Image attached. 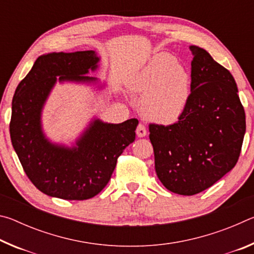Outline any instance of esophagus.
I'll return each mask as SVG.
<instances>
[{
	"mask_svg": "<svg viewBox=\"0 0 254 254\" xmlns=\"http://www.w3.org/2000/svg\"><path fill=\"white\" fill-rule=\"evenodd\" d=\"M136 135L139 137H143L147 135V128L143 126V124H139L136 127Z\"/></svg>",
	"mask_w": 254,
	"mask_h": 254,
	"instance_id": "obj_1",
	"label": "esophagus"
}]
</instances>
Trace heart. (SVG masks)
<instances>
[{"mask_svg": "<svg viewBox=\"0 0 254 254\" xmlns=\"http://www.w3.org/2000/svg\"><path fill=\"white\" fill-rule=\"evenodd\" d=\"M191 78L173 55L160 53L127 81L128 91L143 96L142 112L154 122L170 124L182 118L190 97Z\"/></svg>", "mask_w": 254, "mask_h": 254, "instance_id": "obj_1", "label": "heart"}]
</instances>
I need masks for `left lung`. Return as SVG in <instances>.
I'll return each mask as SVG.
<instances>
[{
  "label": "left lung",
  "mask_w": 254,
  "mask_h": 254,
  "mask_svg": "<svg viewBox=\"0 0 254 254\" xmlns=\"http://www.w3.org/2000/svg\"><path fill=\"white\" fill-rule=\"evenodd\" d=\"M191 60L190 97L171 126L149 124L154 167L168 190L191 196L234 168L246 133V113L231 72L197 46Z\"/></svg>",
  "instance_id": "1"
}]
</instances>
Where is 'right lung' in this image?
<instances>
[{
	"label": "right lung",
	"mask_w": 254,
	"mask_h": 254,
	"mask_svg": "<svg viewBox=\"0 0 254 254\" xmlns=\"http://www.w3.org/2000/svg\"><path fill=\"white\" fill-rule=\"evenodd\" d=\"M98 62L93 50L42 55L15 89L12 145L28 178L48 196L68 200L96 196L110 182L123 150L135 140L136 119L119 124L94 119L70 148L50 142L42 131L41 112L57 79L96 84L97 78L87 74L97 69Z\"/></svg>",
	"instance_id": "add662e5"
}]
</instances>
